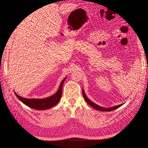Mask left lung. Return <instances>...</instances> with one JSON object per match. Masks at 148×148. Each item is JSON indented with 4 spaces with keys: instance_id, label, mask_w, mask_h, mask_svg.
<instances>
[{
    "instance_id": "obj_1",
    "label": "left lung",
    "mask_w": 148,
    "mask_h": 148,
    "mask_svg": "<svg viewBox=\"0 0 148 148\" xmlns=\"http://www.w3.org/2000/svg\"><path fill=\"white\" fill-rule=\"evenodd\" d=\"M82 91H83V97H84V99H85V101H86V102L88 103V104L89 106H91L92 107H93V108H95V109H96L97 110H99V111H112V110L117 109V108H119V107H120V106H122L123 104H124V103H123V104L117 105V106H115L111 107H109V108H106V107H101L100 106L97 105L96 104H95V103H94L92 101H91L90 99H89V98H88V97L86 95V94H85V92H84L83 88L82 89Z\"/></svg>"
}]
</instances>
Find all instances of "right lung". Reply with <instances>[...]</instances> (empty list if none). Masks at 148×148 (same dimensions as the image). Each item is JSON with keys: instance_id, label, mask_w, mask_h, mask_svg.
<instances>
[{"instance_id": "add662e5", "label": "right lung", "mask_w": 148, "mask_h": 148, "mask_svg": "<svg viewBox=\"0 0 148 148\" xmlns=\"http://www.w3.org/2000/svg\"><path fill=\"white\" fill-rule=\"evenodd\" d=\"M66 77H65L64 79L62 80L60 84L59 89H58L57 91L55 94H53V95L49 97L43 98V99H34V98L28 99V98H25L20 96L15 92H14V93L15 96L18 97V99L23 102L24 104L30 107V108L40 110H47L56 106L61 99L62 87H63V84L66 79Z\"/></svg>"}]
</instances>
